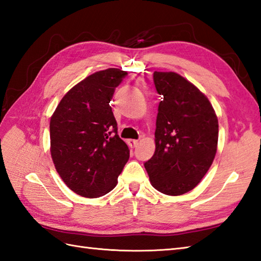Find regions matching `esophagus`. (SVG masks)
Masks as SVG:
<instances>
[{
  "instance_id": "34e87169",
  "label": "esophagus",
  "mask_w": 261,
  "mask_h": 261,
  "mask_svg": "<svg viewBox=\"0 0 261 261\" xmlns=\"http://www.w3.org/2000/svg\"><path fill=\"white\" fill-rule=\"evenodd\" d=\"M127 145H129L130 148H136L138 146V140L129 139V140H127Z\"/></svg>"
}]
</instances>
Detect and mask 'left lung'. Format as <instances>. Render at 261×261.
Returning <instances> with one entry per match:
<instances>
[{
    "label": "left lung",
    "instance_id": "obj_1",
    "mask_svg": "<svg viewBox=\"0 0 261 261\" xmlns=\"http://www.w3.org/2000/svg\"><path fill=\"white\" fill-rule=\"evenodd\" d=\"M159 103L154 132L156 150L145 163L152 187L170 196L198 185L212 165L219 121L208 98L179 74L154 71Z\"/></svg>",
    "mask_w": 261,
    "mask_h": 261
}]
</instances>
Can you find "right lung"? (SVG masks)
Returning a JSON list of instances; mask_svg holds the SVG:
<instances>
[{"mask_svg":"<svg viewBox=\"0 0 261 261\" xmlns=\"http://www.w3.org/2000/svg\"><path fill=\"white\" fill-rule=\"evenodd\" d=\"M127 75L96 71L65 94L50 119V153L60 178L83 197L111 192L130 157L120 139L110 101Z\"/></svg>","mask_w":261,"mask_h":261,"instance_id":"1","label":"right lung"}]
</instances>
